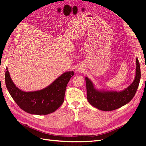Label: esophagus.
<instances>
[{"label": "esophagus", "instance_id": "34e87169", "mask_svg": "<svg viewBox=\"0 0 146 146\" xmlns=\"http://www.w3.org/2000/svg\"><path fill=\"white\" fill-rule=\"evenodd\" d=\"M76 70H77V71H78V72H80L81 70H82V69L80 68L79 67H78V68H77L76 69Z\"/></svg>", "mask_w": 146, "mask_h": 146}]
</instances>
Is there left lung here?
I'll return each instance as SVG.
<instances>
[{
	"mask_svg": "<svg viewBox=\"0 0 146 146\" xmlns=\"http://www.w3.org/2000/svg\"><path fill=\"white\" fill-rule=\"evenodd\" d=\"M136 75L133 82L126 89L121 91L97 90L90 78L85 77L87 99L89 103L100 110L112 111L126 105L133 98L138 89L141 78L140 65L136 59Z\"/></svg>",
	"mask_w": 146,
	"mask_h": 146,
	"instance_id": "8db88e82",
	"label": "left lung"
}]
</instances>
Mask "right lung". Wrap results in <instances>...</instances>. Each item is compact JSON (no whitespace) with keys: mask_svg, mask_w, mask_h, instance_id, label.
<instances>
[{"mask_svg":"<svg viewBox=\"0 0 146 146\" xmlns=\"http://www.w3.org/2000/svg\"><path fill=\"white\" fill-rule=\"evenodd\" d=\"M6 70V86L13 100L24 111L37 115L52 113L62 105L66 86L74 74L73 71L66 72L42 90L25 92L16 86L7 68Z\"/></svg>","mask_w":146,"mask_h":146,"instance_id":"obj_1","label":"right lung"}]
</instances>
